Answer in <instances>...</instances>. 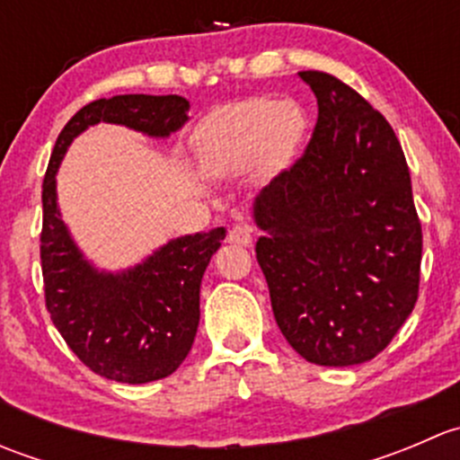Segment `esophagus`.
I'll return each instance as SVG.
<instances>
[{
    "mask_svg": "<svg viewBox=\"0 0 460 460\" xmlns=\"http://www.w3.org/2000/svg\"><path fill=\"white\" fill-rule=\"evenodd\" d=\"M231 244H240V247H249L253 240V229L249 225H235L231 226L229 235H226Z\"/></svg>",
    "mask_w": 460,
    "mask_h": 460,
    "instance_id": "34e87169",
    "label": "esophagus"
}]
</instances>
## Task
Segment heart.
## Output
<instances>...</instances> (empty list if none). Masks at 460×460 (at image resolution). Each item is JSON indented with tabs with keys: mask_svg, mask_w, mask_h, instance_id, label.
Returning <instances> with one entry per match:
<instances>
[{
	"mask_svg": "<svg viewBox=\"0 0 460 460\" xmlns=\"http://www.w3.org/2000/svg\"><path fill=\"white\" fill-rule=\"evenodd\" d=\"M307 131L298 102L249 97L213 111L198 131L202 164L216 175H235L256 166L280 169L294 157Z\"/></svg>",
	"mask_w": 460,
	"mask_h": 460,
	"instance_id": "b5f03b06",
	"label": "heart"
}]
</instances>
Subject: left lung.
<instances>
[{"mask_svg": "<svg viewBox=\"0 0 460 460\" xmlns=\"http://www.w3.org/2000/svg\"><path fill=\"white\" fill-rule=\"evenodd\" d=\"M298 75L318 122L256 198V258L287 342L309 363L347 367L378 356L414 309L423 229L387 119L329 73Z\"/></svg>", "mask_w": 460, "mask_h": 460, "instance_id": "8db88e82", "label": "left lung"}]
</instances>
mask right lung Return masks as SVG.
Instances as JSON below:
<instances>
[{"mask_svg": "<svg viewBox=\"0 0 460 460\" xmlns=\"http://www.w3.org/2000/svg\"><path fill=\"white\" fill-rule=\"evenodd\" d=\"M180 95H115L82 106L55 142L41 184V276L50 320L91 372L115 383L166 378L191 351L200 323V282L226 231L182 235L122 273L97 271L59 217L55 173L73 137L97 122L169 137L187 122Z\"/></svg>", "mask_w": 460, "mask_h": 460, "instance_id": "right-lung-1", "label": "right lung"}]
</instances>
